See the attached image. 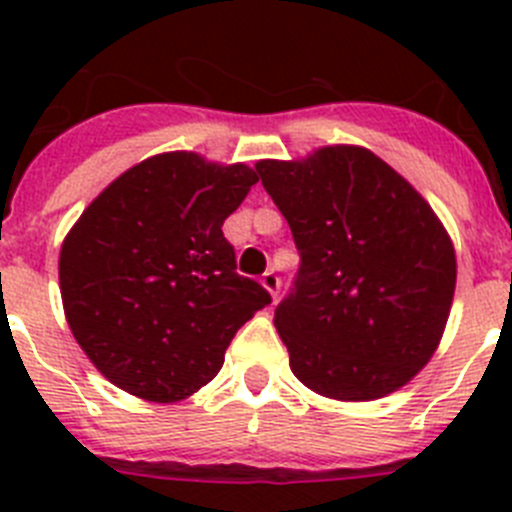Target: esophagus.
<instances>
[{
  "label": "esophagus",
  "mask_w": 512,
  "mask_h": 512,
  "mask_svg": "<svg viewBox=\"0 0 512 512\" xmlns=\"http://www.w3.org/2000/svg\"><path fill=\"white\" fill-rule=\"evenodd\" d=\"M261 284H264V289L271 295V300H277L279 287H282V279L277 277V271H266L264 277H261Z\"/></svg>",
  "instance_id": "esophagus-1"
}]
</instances>
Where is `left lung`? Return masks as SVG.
I'll return each mask as SVG.
<instances>
[{"label":"left lung","instance_id":"left-lung-1","mask_svg":"<svg viewBox=\"0 0 512 512\" xmlns=\"http://www.w3.org/2000/svg\"><path fill=\"white\" fill-rule=\"evenodd\" d=\"M256 171L300 251L274 312L289 369L341 402L405 387L436 354L454 302L456 253L436 212L361 146L264 158Z\"/></svg>","mask_w":512,"mask_h":512}]
</instances>
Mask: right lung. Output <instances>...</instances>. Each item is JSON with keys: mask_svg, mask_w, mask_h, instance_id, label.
I'll list each match as a JSON object with an SVG mask.
<instances>
[{"mask_svg": "<svg viewBox=\"0 0 512 512\" xmlns=\"http://www.w3.org/2000/svg\"><path fill=\"white\" fill-rule=\"evenodd\" d=\"M256 182L246 164L158 153L117 176L63 238V312L115 387L148 402L187 400L269 305V292L235 271L223 235Z\"/></svg>", "mask_w": 512, "mask_h": 512, "instance_id": "obj_1", "label": "right lung"}]
</instances>
